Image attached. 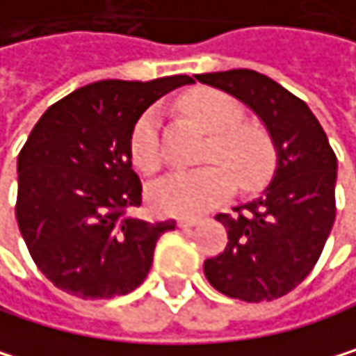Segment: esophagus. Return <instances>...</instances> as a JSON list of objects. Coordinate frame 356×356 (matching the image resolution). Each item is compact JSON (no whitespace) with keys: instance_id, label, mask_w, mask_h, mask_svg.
I'll use <instances>...</instances> for the list:
<instances>
[{"instance_id":"34e87169","label":"esophagus","mask_w":356,"mask_h":356,"mask_svg":"<svg viewBox=\"0 0 356 356\" xmlns=\"http://www.w3.org/2000/svg\"><path fill=\"white\" fill-rule=\"evenodd\" d=\"M202 222V218H193V216H182L180 220H178V227L180 229H188V227H195V225H200Z\"/></svg>"}]
</instances>
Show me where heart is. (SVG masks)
<instances>
[{"mask_svg":"<svg viewBox=\"0 0 356 356\" xmlns=\"http://www.w3.org/2000/svg\"><path fill=\"white\" fill-rule=\"evenodd\" d=\"M184 110L210 134L204 159L214 165L176 172L150 188V204L170 216H200L222 204L236 188H259L276 170V146L259 122L242 120V106L222 91L202 88L184 99ZM163 108L150 106L134 125L129 148L134 163L154 174L163 165ZM219 165L216 166V163Z\"/></svg>","mask_w":356,"mask_h":356,"instance_id":"heart-1","label":"heart"}]
</instances>
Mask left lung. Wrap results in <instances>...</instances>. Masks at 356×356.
Wrapping results in <instances>:
<instances>
[{"label": "left lung", "instance_id": "obj_1", "mask_svg": "<svg viewBox=\"0 0 356 356\" xmlns=\"http://www.w3.org/2000/svg\"><path fill=\"white\" fill-rule=\"evenodd\" d=\"M200 82L234 95L270 131L276 172L261 197L218 214L227 246L206 259L204 274L222 295L272 301L293 291L316 265L335 220L337 159L321 122L276 80L252 70L197 74Z\"/></svg>", "mask_w": 356, "mask_h": 356}]
</instances>
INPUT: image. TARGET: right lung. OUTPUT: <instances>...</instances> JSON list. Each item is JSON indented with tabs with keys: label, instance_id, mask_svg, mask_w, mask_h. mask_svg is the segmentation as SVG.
<instances>
[{
	"label": "right lung",
	"instance_id": "obj_1",
	"mask_svg": "<svg viewBox=\"0 0 356 356\" xmlns=\"http://www.w3.org/2000/svg\"><path fill=\"white\" fill-rule=\"evenodd\" d=\"M184 84L193 78L99 80L35 122L16 161V220L38 270L57 289L112 299L148 276L156 240L176 220L127 216L142 204L129 140L146 108Z\"/></svg>",
	"mask_w": 356,
	"mask_h": 356
}]
</instances>
